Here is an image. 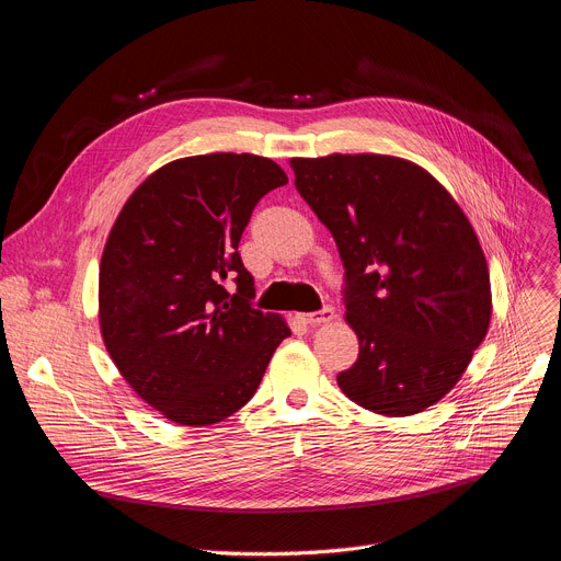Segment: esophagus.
I'll use <instances>...</instances> for the list:
<instances>
[{
    "label": "esophagus",
    "instance_id": "obj_1",
    "mask_svg": "<svg viewBox=\"0 0 561 561\" xmlns=\"http://www.w3.org/2000/svg\"><path fill=\"white\" fill-rule=\"evenodd\" d=\"M335 319V310L333 308H323L319 312H308V314H301V321L308 323V325H319V323H328Z\"/></svg>",
    "mask_w": 561,
    "mask_h": 561
}]
</instances>
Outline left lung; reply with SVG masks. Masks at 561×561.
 Returning a JSON list of instances; mask_svg holds the SVG:
<instances>
[{"mask_svg":"<svg viewBox=\"0 0 561 561\" xmlns=\"http://www.w3.org/2000/svg\"><path fill=\"white\" fill-rule=\"evenodd\" d=\"M289 164L344 262L359 355L337 376L340 389L385 416L435 405L489 331V270L471 221L433 174L397 156L331 153Z\"/></svg>","mask_w":561,"mask_h":561,"instance_id":"1","label":"left lung"}]
</instances>
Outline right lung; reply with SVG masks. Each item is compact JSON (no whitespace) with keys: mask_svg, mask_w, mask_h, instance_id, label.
<instances>
[{"mask_svg":"<svg viewBox=\"0 0 561 561\" xmlns=\"http://www.w3.org/2000/svg\"><path fill=\"white\" fill-rule=\"evenodd\" d=\"M285 183L270 158L190 156L162 164L117 215L99 265V328L124 380L164 419L202 427L236 414L291 335L253 308L238 253L255 204Z\"/></svg>","mask_w":561,"mask_h":561,"instance_id":"1","label":"right lung"}]
</instances>
